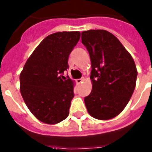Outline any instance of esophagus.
Segmentation results:
<instances>
[{
	"mask_svg": "<svg viewBox=\"0 0 152 152\" xmlns=\"http://www.w3.org/2000/svg\"><path fill=\"white\" fill-rule=\"evenodd\" d=\"M83 80H84V79L82 78V79H77L76 81V83H78V84H80V83H83Z\"/></svg>",
	"mask_w": 152,
	"mask_h": 152,
	"instance_id": "esophagus-1",
	"label": "esophagus"
}]
</instances>
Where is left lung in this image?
<instances>
[{
    "label": "left lung",
    "mask_w": 152,
    "mask_h": 152,
    "mask_svg": "<svg viewBox=\"0 0 152 152\" xmlns=\"http://www.w3.org/2000/svg\"><path fill=\"white\" fill-rule=\"evenodd\" d=\"M91 57L92 90L84 98L88 112L99 120L115 118L125 109L136 87L134 60L121 42L105 30L81 33Z\"/></svg>",
    "instance_id": "1"
}]
</instances>
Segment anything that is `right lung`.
<instances>
[{
	"label": "right lung",
	"mask_w": 152,
	"mask_h": 152,
	"mask_svg": "<svg viewBox=\"0 0 152 152\" xmlns=\"http://www.w3.org/2000/svg\"><path fill=\"white\" fill-rule=\"evenodd\" d=\"M80 32L50 34L27 59L20 75V93L27 108L40 121L50 125L69 116L74 97V81L64 77L70 53Z\"/></svg>",
	"instance_id": "obj_1"
}]
</instances>
